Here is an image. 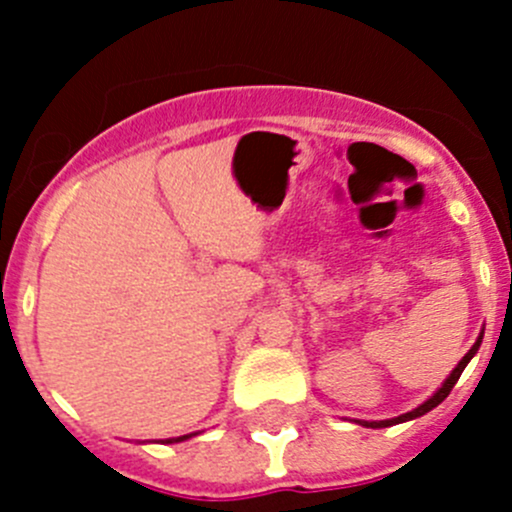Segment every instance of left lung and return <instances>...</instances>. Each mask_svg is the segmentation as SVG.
<instances>
[{
    "label": "left lung",
    "instance_id": "8db88e82",
    "mask_svg": "<svg viewBox=\"0 0 512 512\" xmlns=\"http://www.w3.org/2000/svg\"><path fill=\"white\" fill-rule=\"evenodd\" d=\"M480 342H483V332L478 334L476 344H473V347L468 349L466 356H463V359L458 361V364H456V369H453L451 374H448V379L443 381L441 386H438V389H436V394H433V396H428V399L423 401V404H418L414 411H409V414H401V416H396V418H384V421H356V423H361V426H366V428H386V426H396V423L414 421V418L423 416V414H428V411H431V409H436V406L441 404V401L446 399L448 394H451V389H453V386H456V381L461 379V374H463V369H466V366H468V361H471L473 356L478 354V349H480Z\"/></svg>",
    "mask_w": 512,
    "mask_h": 512
}]
</instances>
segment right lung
<instances>
[{"instance_id":"right-lung-1","label":"right lung","mask_w":512,"mask_h":512,"mask_svg":"<svg viewBox=\"0 0 512 512\" xmlns=\"http://www.w3.org/2000/svg\"><path fill=\"white\" fill-rule=\"evenodd\" d=\"M193 436H198V433H185V436H178V438H165V441H160V443H180V441H188V438H193Z\"/></svg>"}]
</instances>
